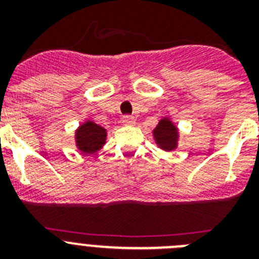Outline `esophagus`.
Here are the masks:
<instances>
[{"instance_id":"esophagus-1","label":"esophagus","mask_w":259,"mask_h":259,"mask_svg":"<svg viewBox=\"0 0 259 259\" xmlns=\"http://www.w3.org/2000/svg\"><path fill=\"white\" fill-rule=\"evenodd\" d=\"M122 122L124 123V124H134L135 118L132 115H124L122 119Z\"/></svg>"}]
</instances>
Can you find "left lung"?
Wrapping results in <instances>:
<instances>
[{"mask_svg":"<svg viewBox=\"0 0 259 259\" xmlns=\"http://www.w3.org/2000/svg\"><path fill=\"white\" fill-rule=\"evenodd\" d=\"M153 136L157 145L166 152H172L178 148L179 132L176 125L168 118H162L153 130Z\"/></svg>","mask_w":259,"mask_h":259,"instance_id":"1","label":"left lung"}]
</instances>
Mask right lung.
I'll return each mask as SVG.
<instances>
[{
    "label": "right lung",
    "instance_id": "right-lung-1",
    "mask_svg": "<svg viewBox=\"0 0 259 259\" xmlns=\"http://www.w3.org/2000/svg\"><path fill=\"white\" fill-rule=\"evenodd\" d=\"M106 130L96 124L92 120L81 123L75 132V141L77 149L85 154L98 152L106 143Z\"/></svg>",
    "mask_w": 259,
    "mask_h": 259
}]
</instances>
